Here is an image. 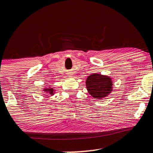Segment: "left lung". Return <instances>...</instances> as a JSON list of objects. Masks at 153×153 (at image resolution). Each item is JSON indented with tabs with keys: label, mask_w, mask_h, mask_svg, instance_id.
<instances>
[{
	"label": "left lung",
	"mask_w": 153,
	"mask_h": 153,
	"mask_svg": "<svg viewBox=\"0 0 153 153\" xmlns=\"http://www.w3.org/2000/svg\"><path fill=\"white\" fill-rule=\"evenodd\" d=\"M87 90L94 99L106 97L112 91V80L110 77L101 74H92L87 78Z\"/></svg>",
	"instance_id": "1"
}]
</instances>
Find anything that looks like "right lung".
Segmentation results:
<instances>
[{
  "instance_id": "add662e5",
  "label": "right lung",
  "mask_w": 153,
  "mask_h": 153,
  "mask_svg": "<svg viewBox=\"0 0 153 153\" xmlns=\"http://www.w3.org/2000/svg\"><path fill=\"white\" fill-rule=\"evenodd\" d=\"M45 91H46L47 93H49L50 95H53L54 94V89L52 88H45V90H44Z\"/></svg>"
}]
</instances>
